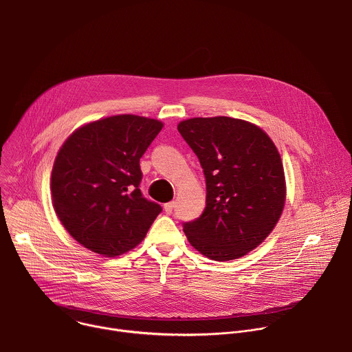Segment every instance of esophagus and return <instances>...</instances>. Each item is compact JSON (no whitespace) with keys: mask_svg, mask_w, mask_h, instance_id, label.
<instances>
[{"mask_svg":"<svg viewBox=\"0 0 352 352\" xmlns=\"http://www.w3.org/2000/svg\"><path fill=\"white\" fill-rule=\"evenodd\" d=\"M174 206H175V202H174V200H173V202L166 204V205H164V212H166L167 214H171V213H173V210H174Z\"/></svg>","mask_w":352,"mask_h":352,"instance_id":"obj_1","label":"esophagus"}]
</instances>
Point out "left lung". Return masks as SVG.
<instances>
[{
	"label": "left lung",
	"instance_id": "1",
	"mask_svg": "<svg viewBox=\"0 0 352 352\" xmlns=\"http://www.w3.org/2000/svg\"><path fill=\"white\" fill-rule=\"evenodd\" d=\"M178 131L206 178L202 216L182 224L189 243L217 262L242 258L266 239L284 209L277 147L259 126L230 117L185 120Z\"/></svg>",
	"mask_w": 352,
	"mask_h": 352
}]
</instances>
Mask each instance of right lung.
Masks as SVG:
<instances>
[{
	"mask_svg": "<svg viewBox=\"0 0 352 352\" xmlns=\"http://www.w3.org/2000/svg\"><path fill=\"white\" fill-rule=\"evenodd\" d=\"M163 122L122 114L78 128L52 173L54 210L74 239L114 258L143 241L162 206L143 197L139 160Z\"/></svg>",
	"mask_w": 352,
	"mask_h": 352,
	"instance_id": "1",
	"label": "right lung"
}]
</instances>
